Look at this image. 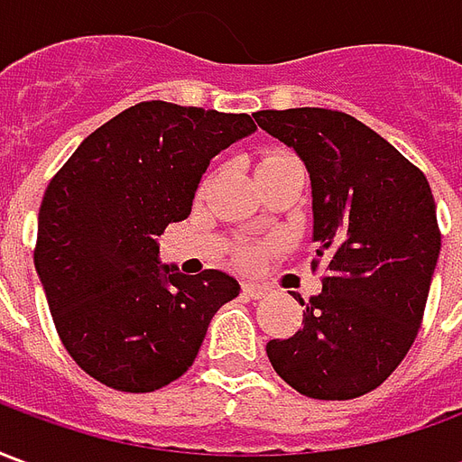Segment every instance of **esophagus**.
<instances>
[{"label":"esophagus","mask_w":462,"mask_h":462,"mask_svg":"<svg viewBox=\"0 0 462 462\" xmlns=\"http://www.w3.org/2000/svg\"><path fill=\"white\" fill-rule=\"evenodd\" d=\"M242 291H245V297H250V300H262V297L267 294V287H260V284H245Z\"/></svg>","instance_id":"1"}]
</instances>
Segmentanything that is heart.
<instances>
[{
    "instance_id": "obj_1",
    "label": "heart",
    "mask_w": 462,
    "mask_h": 462,
    "mask_svg": "<svg viewBox=\"0 0 462 462\" xmlns=\"http://www.w3.org/2000/svg\"><path fill=\"white\" fill-rule=\"evenodd\" d=\"M274 158H287V152H272V155H267L264 161H274ZM252 260H254V252H245V262H252Z\"/></svg>"
}]
</instances>
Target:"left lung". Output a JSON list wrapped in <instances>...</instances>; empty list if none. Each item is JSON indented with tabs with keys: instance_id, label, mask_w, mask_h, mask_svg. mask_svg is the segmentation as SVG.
I'll list each match as a JSON object with an SVG mask.
<instances>
[{
	"instance_id": "obj_1",
	"label": "left lung",
	"mask_w": 462,
	"mask_h": 462,
	"mask_svg": "<svg viewBox=\"0 0 462 462\" xmlns=\"http://www.w3.org/2000/svg\"><path fill=\"white\" fill-rule=\"evenodd\" d=\"M254 121L300 155L311 180V242L327 260L301 329L267 356L291 388L319 401L364 396L416 339L440 254L426 175L356 118L329 108L257 111Z\"/></svg>"
}]
</instances>
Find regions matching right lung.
<instances>
[{
  "mask_svg": "<svg viewBox=\"0 0 462 462\" xmlns=\"http://www.w3.org/2000/svg\"><path fill=\"white\" fill-rule=\"evenodd\" d=\"M254 131L247 114L145 101L96 128L49 182L34 267L56 331L88 376L148 393L192 366L240 282L162 264L158 237L190 215L212 158Z\"/></svg>",
  "mask_w": 462,
  "mask_h": 462,
  "instance_id": "obj_1",
  "label": "right lung"
}]
</instances>
